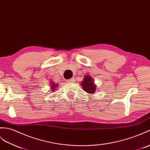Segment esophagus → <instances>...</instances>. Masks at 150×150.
Here are the masks:
<instances>
[{
  "label": "esophagus",
  "instance_id": "34e87169",
  "mask_svg": "<svg viewBox=\"0 0 150 150\" xmlns=\"http://www.w3.org/2000/svg\"><path fill=\"white\" fill-rule=\"evenodd\" d=\"M75 82V79H74V78H72L71 79H69V80H68V81H67L68 83H73V82Z\"/></svg>",
  "mask_w": 150,
  "mask_h": 150
}]
</instances>
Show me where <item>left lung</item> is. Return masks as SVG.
I'll use <instances>...</instances> for the list:
<instances>
[{"label": "left lung", "instance_id": "left-lung-1", "mask_svg": "<svg viewBox=\"0 0 150 150\" xmlns=\"http://www.w3.org/2000/svg\"><path fill=\"white\" fill-rule=\"evenodd\" d=\"M81 82V85L82 87L83 91L88 94H94L96 91V85L93 81L91 76L89 75H86Z\"/></svg>", "mask_w": 150, "mask_h": 150}]
</instances>
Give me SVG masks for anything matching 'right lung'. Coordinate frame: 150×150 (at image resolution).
I'll return each mask as SVG.
<instances>
[{
	"mask_svg": "<svg viewBox=\"0 0 150 150\" xmlns=\"http://www.w3.org/2000/svg\"><path fill=\"white\" fill-rule=\"evenodd\" d=\"M50 89H51V91L52 92H54V91L56 90V89L58 88V85L59 83H55V82H50Z\"/></svg>",
	"mask_w": 150,
	"mask_h": 150,
	"instance_id": "obj_1",
	"label": "right lung"
}]
</instances>
